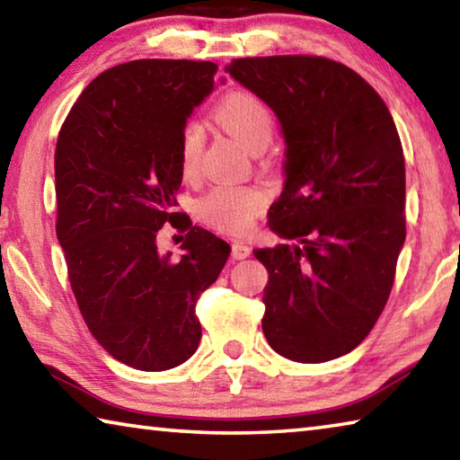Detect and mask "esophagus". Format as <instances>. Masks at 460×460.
Wrapping results in <instances>:
<instances>
[{
  "label": "esophagus",
  "mask_w": 460,
  "mask_h": 460,
  "mask_svg": "<svg viewBox=\"0 0 460 460\" xmlns=\"http://www.w3.org/2000/svg\"><path fill=\"white\" fill-rule=\"evenodd\" d=\"M249 255H252V247L245 245V243H233L231 257L235 259V261H241V259H247Z\"/></svg>",
  "instance_id": "1"
}]
</instances>
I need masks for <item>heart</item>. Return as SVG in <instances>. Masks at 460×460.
<instances>
[{"instance_id":"b5f03b06","label":"heart","mask_w":460,"mask_h":460,"mask_svg":"<svg viewBox=\"0 0 460 460\" xmlns=\"http://www.w3.org/2000/svg\"><path fill=\"white\" fill-rule=\"evenodd\" d=\"M215 122L249 153L263 150L273 137L275 120L271 108L252 92H233L215 108ZM205 146V130L190 120L181 132V171L185 179H195ZM265 205V195L253 187H215L199 199L197 213L201 221L217 231L241 235L252 229L255 217Z\"/></svg>"}]
</instances>
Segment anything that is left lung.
Instances as JSON below:
<instances>
[{
	"mask_svg": "<svg viewBox=\"0 0 460 460\" xmlns=\"http://www.w3.org/2000/svg\"><path fill=\"white\" fill-rule=\"evenodd\" d=\"M225 72L271 108L286 140L270 229L294 243L253 252L270 273L263 333L294 362L333 360L374 328L406 239L394 120L368 82L328 58H241Z\"/></svg>",
	"mask_w": 460,
	"mask_h": 460,
	"instance_id": "1",
	"label": "left lung"
}]
</instances>
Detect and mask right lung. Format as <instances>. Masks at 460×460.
Listing matches in <instances>:
<instances>
[{
	"label": "right lung",
	"mask_w": 460,
	"mask_h": 460,
	"mask_svg": "<svg viewBox=\"0 0 460 460\" xmlns=\"http://www.w3.org/2000/svg\"><path fill=\"white\" fill-rule=\"evenodd\" d=\"M215 76L213 62L114 66L84 88L58 135L56 235L72 291L98 344L137 370H171L197 352L195 304L231 253L172 213L181 132ZM166 220L186 231L179 258L157 253Z\"/></svg>",
	"instance_id": "right-lung-1"
}]
</instances>
